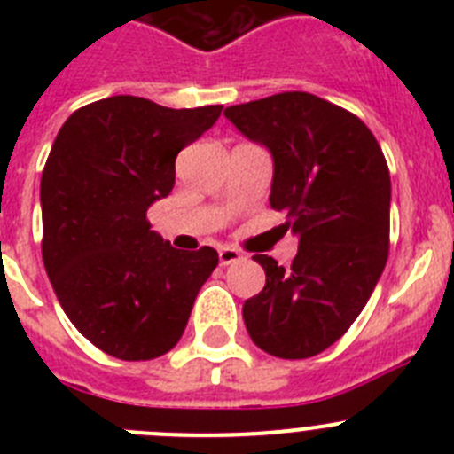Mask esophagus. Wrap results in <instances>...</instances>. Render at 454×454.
Masks as SVG:
<instances>
[{
    "label": "esophagus",
    "mask_w": 454,
    "mask_h": 454,
    "mask_svg": "<svg viewBox=\"0 0 454 454\" xmlns=\"http://www.w3.org/2000/svg\"><path fill=\"white\" fill-rule=\"evenodd\" d=\"M218 259L220 266H231V263H239L243 259V254L239 250H234V247H220Z\"/></svg>",
    "instance_id": "34e87169"
}]
</instances>
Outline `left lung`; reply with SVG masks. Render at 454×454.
Wrapping results in <instances>:
<instances>
[{
  "label": "left lung",
  "instance_id": "obj_1",
  "mask_svg": "<svg viewBox=\"0 0 454 454\" xmlns=\"http://www.w3.org/2000/svg\"><path fill=\"white\" fill-rule=\"evenodd\" d=\"M224 115L270 150V207L300 239L291 268L252 256L266 286L243 304L247 334L268 355L307 359L350 330L387 266V159L362 120L311 92H279Z\"/></svg>",
  "mask_w": 454,
  "mask_h": 454
}]
</instances>
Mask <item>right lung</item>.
I'll list each match as a JSON object with an SVG mask.
<instances>
[{
    "label": "right lung",
    "mask_w": 454,
    "mask_h": 454,
    "mask_svg": "<svg viewBox=\"0 0 454 454\" xmlns=\"http://www.w3.org/2000/svg\"><path fill=\"white\" fill-rule=\"evenodd\" d=\"M223 106L168 108L114 95L77 108L40 179L43 262L56 298L92 346L147 362L177 346L214 247L175 250L147 208L175 186V159Z\"/></svg>",
    "instance_id": "add662e5"
}]
</instances>
